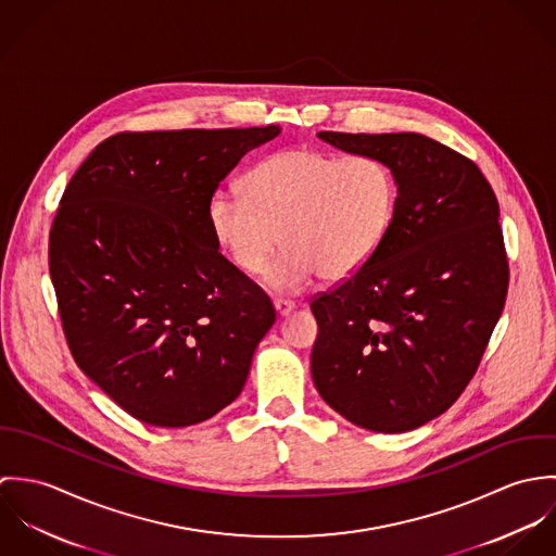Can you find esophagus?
<instances>
[{
    "label": "esophagus",
    "instance_id": "34e87169",
    "mask_svg": "<svg viewBox=\"0 0 556 556\" xmlns=\"http://www.w3.org/2000/svg\"><path fill=\"white\" fill-rule=\"evenodd\" d=\"M274 308H276L278 317H287L289 313L295 311V304L289 302V300H274Z\"/></svg>",
    "mask_w": 556,
    "mask_h": 556
}]
</instances>
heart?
<instances>
[{"label": "heart", "mask_w": 556, "mask_h": 556, "mask_svg": "<svg viewBox=\"0 0 556 556\" xmlns=\"http://www.w3.org/2000/svg\"><path fill=\"white\" fill-rule=\"evenodd\" d=\"M243 186L245 194L218 190L212 197L210 231L245 276L258 274L282 241L263 274L278 293H298L317 274L327 282L357 274L396 210V177L375 156L340 159L291 148L254 164Z\"/></svg>", "instance_id": "heart-1"}]
</instances>
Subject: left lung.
<instances>
[{
    "instance_id": "obj_1",
    "label": "left lung",
    "mask_w": 556,
    "mask_h": 556,
    "mask_svg": "<svg viewBox=\"0 0 556 556\" xmlns=\"http://www.w3.org/2000/svg\"><path fill=\"white\" fill-rule=\"evenodd\" d=\"M318 137L383 160L397 197L370 261L311 302L313 379L351 424L415 430L465 392L503 313L509 263L498 201L473 160L424 135Z\"/></svg>"
}]
</instances>
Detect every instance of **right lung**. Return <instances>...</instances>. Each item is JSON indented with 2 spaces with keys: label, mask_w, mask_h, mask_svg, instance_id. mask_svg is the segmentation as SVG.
<instances>
[{
  "label": "right lung",
  "mask_w": 556,
  "mask_h": 556,
  "mask_svg": "<svg viewBox=\"0 0 556 556\" xmlns=\"http://www.w3.org/2000/svg\"><path fill=\"white\" fill-rule=\"evenodd\" d=\"M278 126L117 132L83 160L49 233L80 370L135 419L184 428L239 396L269 298L227 261L207 207Z\"/></svg>",
  "instance_id": "1"
}]
</instances>
